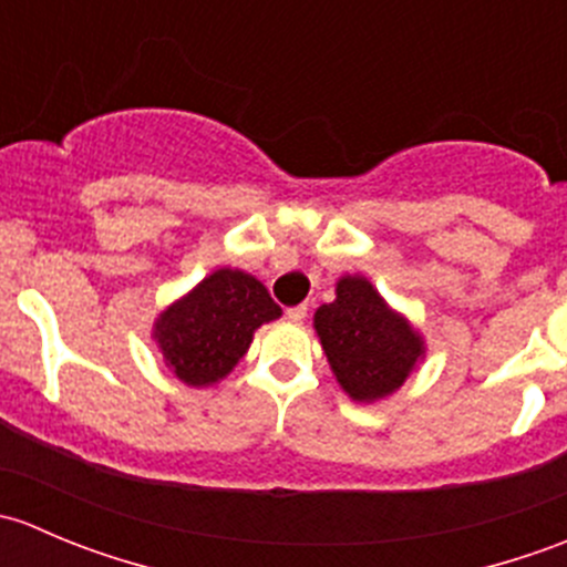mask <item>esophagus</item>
<instances>
[{
  "label": "esophagus",
  "mask_w": 567,
  "mask_h": 567,
  "mask_svg": "<svg viewBox=\"0 0 567 567\" xmlns=\"http://www.w3.org/2000/svg\"><path fill=\"white\" fill-rule=\"evenodd\" d=\"M307 310H310L307 305H296V307H288V310H285V316H288V320H293V323H301V320L307 318Z\"/></svg>",
  "instance_id": "esophagus-1"
}]
</instances>
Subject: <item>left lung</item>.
<instances>
[{
	"mask_svg": "<svg viewBox=\"0 0 567 567\" xmlns=\"http://www.w3.org/2000/svg\"><path fill=\"white\" fill-rule=\"evenodd\" d=\"M316 331L337 381L353 400L394 392L422 357L420 337L364 277L337 282V299L316 312Z\"/></svg>",
	"mask_w": 567,
	"mask_h": 567,
	"instance_id": "left-lung-1",
	"label": "left lung"
}]
</instances>
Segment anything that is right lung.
<instances>
[{
  "label": "right lung",
  "mask_w": 567,
  "mask_h": 567,
  "mask_svg": "<svg viewBox=\"0 0 567 567\" xmlns=\"http://www.w3.org/2000/svg\"><path fill=\"white\" fill-rule=\"evenodd\" d=\"M279 316V305L255 277L219 268L162 312L156 340L177 379L203 386L230 373L247 353L257 326Z\"/></svg>",
  "instance_id": "obj_1"
}]
</instances>
